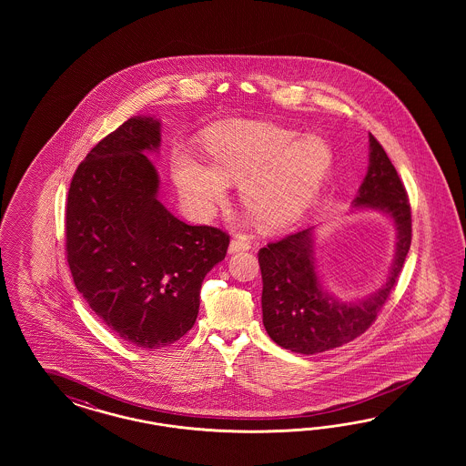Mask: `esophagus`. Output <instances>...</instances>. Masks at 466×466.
Wrapping results in <instances>:
<instances>
[{
    "label": "esophagus",
    "mask_w": 466,
    "mask_h": 466,
    "mask_svg": "<svg viewBox=\"0 0 466 466\" xmlns=\"http://www.w3.org/2000/svg\"><path fill=\"white\" fill-rule=\"evenodd\" d=\"M249 242H246V240L242 239H232L230 240V244H228V253H240V251H249Z\"/></svg>",
    "instance_id": "obj_1"
}]
</instances>
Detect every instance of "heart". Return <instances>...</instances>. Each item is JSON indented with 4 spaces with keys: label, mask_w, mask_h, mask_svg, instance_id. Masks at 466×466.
I'll return each instance as SVG.
<instances>
[{
    "label": "heart",
    "mask_w": 466,
    "mask_h": 466,
    "mask_svg": "<svg viewBox=\"0 0 466 466\" xmlns=\"http://www.w3.org/2000/svg\"><path fill=\"white\" fill-rule=\"evenodd\" d=\"M212 169L193 158H179L174 179L199 212L210 213L226 197L227 183L239 181L242 207L263 228L292 226L318 197L333 166L323 138L256 123L232 121L207 137Z\"/></svg>",
    "instance_id": "heart-1"
}]
</instances>
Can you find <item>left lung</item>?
<instances>
[{
    "label": "left lung",
    "instance_id": "obj_1",
    "mask_svg": "<svg viewBox=\"0 0 466 466\" xmlns=\"http://www.w3.org/2000/svg\"><path fill=\"white\" fill-rule=\"evenodd\" d=\"M355 210H376L391 218L395 256L381 287L362 299L331 296L318 277L314 227L269 242L258 253L263 279V325L283 349L312 355L360 337L382 309L411 244V212L405 186L384 148L369 133V167L353 199Z\"/></svg>",
    "mask_w": 466,
    "mask_h": 466
}]
</instances>
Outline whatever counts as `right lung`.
I'll return each instance as SVG.
<instances>
[{
    "mask_svg": "<svg viewBox=\"0 0 466 466\" xmlns=\"http://www.w3.org/2000/svg\"><path fill=\"white\" fill-rule=\"evenodd\" d=\"M160 121L135 116L100 140L71 179L66 256L75 287L102 323L141 349L184 337L205 275L226 258L220 228L189 226L158 201Z\"/></svg>",
    "mask_w": 466,
    "mask_h": 466,
    "instance_id": "right-lung-1",
    "label": "right lung"
}]
</instances>
